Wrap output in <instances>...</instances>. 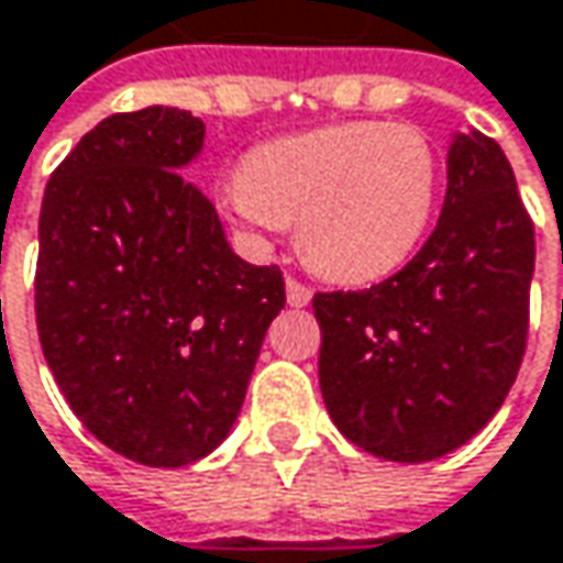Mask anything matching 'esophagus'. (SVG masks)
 Masks as SVG:
<instances>
[{
  "mask_svg": "<svg viewBox=\"0 0 563 563\" xmlns=\"http://www.w3.org/2000/svg\"><path fill=\"white\" fill-rule=\"evenodd\" d=\"M286 302L296 308H306L308 302H311V289H308L306 283L289 277V280H286Z\"/></svg>",
  "mask_w": 563,
  "mask_h": 563,
  "instance_id": "esophagus-1",
  "label": "esophagus"
}]
</instances>
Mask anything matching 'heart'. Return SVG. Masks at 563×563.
<instances>
[{
  "label": "heart",
  "mask_w": 563,
  "mask_h": 563,
  "mask_svg": "<svg viewBox=\"0 0 563 563\" xmlns=\"http://www.w3.org/2000/svg\"><path fill=\"white\" fill-rule=\"evenodd\" d=\"M220 195L252 235L299 220L302 252L321 274L368 283L394 274L422 242L438 159L409 125L343 122L261 144Z\"/></svg>",
  "instance_id": "heart-1"
}]
</instances>
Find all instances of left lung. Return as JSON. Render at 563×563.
Here are the masks:
<instances>
[{
	"instance_id": "8db88e82",
	"label": "left lung",
	"mask_w": 563,
	"mask_h": 563,
	"mask_svg": "<svg viewBox=\"0 0 563 563\" xmlns=\"http://www.w3.org/2000/svg\"><path fill=\"white\" fill-rule=\"evenodd\" d=\"M536 233L501 144L453 135L434 233L400 274L318 292V378L333 426L394 463L456 451L517 380Z\"/></svg>"
}]
</instances>
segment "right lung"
Here are the masks:
<instances>
[{"label": "right lung", "instance_id": "obj_1", "mask_svg": "<svg viewBox=\"0 0 563 563\" xmlns=\"http://www.w3.org/2000/svg\"><path fill=\"white\" fill-rule=\"evenodd\" d=\"M201 151L188 110L115 112L62 159L40 208L46 365L87 431L141 466L176 470L223 444L286 306L280 267L235 255L183 176Z\"/></svg>", "mask_w": 563, "mask_h": 563}]
</instances>
